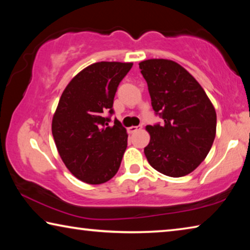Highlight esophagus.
Returning <instances> with one entry per match:
<instances>
[{"mask_svg":"<svg viewBox=\"0 0 250 250\" xmlns=\"http://www.w3.org/2000/svg\"><path fill=\"white\" fill-rule=\"evenodd\" d=\"M141 129H142V125H132V126H130V128H128V132L133 133V132H135V131L141 130Z\"/></svg>","mask_w":250,"mask_h":250,"instance_id":"obj_1","label":"esophagus"}]
</instances>
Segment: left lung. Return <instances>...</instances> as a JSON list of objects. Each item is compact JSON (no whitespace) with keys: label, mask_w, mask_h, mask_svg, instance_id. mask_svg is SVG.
Here are the masks:
<instances>
[{"label":"left lung","mask_w":250,"mask_h":250,"mask_svg":"<svg viewBox=\"0 0 250 250\" xmlns=\"http://www.w3.org/2000/svg\"><path fill=\"white\" fill-rule=\"evenodd\" d=\"M151 104L163 124L146 125L151 139L145 147L150 166L164 175L181 177L200 166L216 134V112L196 79L168 59L139 64Z\"/></svg>","instance_id":"1"}]
</instances>
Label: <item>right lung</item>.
<instances>
[{
    "label": "right lung",
    "mask_w": 250,
    "mask_h": 250,
    "mask_svg": "<svg viewBox=\"0 0 250 250\" xmlns=\"http://www.w3.org/2000/svg\"><path fill=\"white\" fill-rule=\"evenodd\" d=\"M132 62H100L67 84L53 117L52 132L66 167L78 180L101 184L116 175L128 146V133L113 115L118 86ZM108 112L109 117H104Z\"/></svg>",
    "instance_id": "add662e5"
}]
</instances>
